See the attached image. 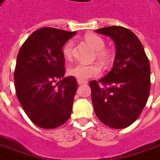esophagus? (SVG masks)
Segmentation results:
<instances>
[{"mask_svg": "<svg viewBox=\"0 0 160 160\" xmlns=\"http://www.w3.org/2000/svg\"><path fill=\"white\" fill-rule=\"evenodd\" d=\"M78 84H84V83H87L86 81H82V80H78Z\"/></svg>", "mask_w": 160, "mask_h": 160, "instance_id": "obj_1", "label": "esophagus"}]
</instances>
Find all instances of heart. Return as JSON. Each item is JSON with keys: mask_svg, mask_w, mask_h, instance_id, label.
Returning a JSON list of instances; mask_svg holds the SVG:
<instances>
[{"mask_svg": "<svg viewBox=\"0 0 160 160\" xmlns=\"http://www.w3.org/2000/svg\"><path fill=\"white\" fill-rule=\"evenodd\" d=\"M85 41L90 44L96 50V56L103 63L108 64L112 60V54L109 50L105 48V41L102 38L99 37L94 33H88L84 36ZM73 45L72 41H68L62 48V53L64 57L69 60L73 56ZM101 67L98 63L85 64L82 62L74 63L68 68V73L69 76L76 78L78 80L85 81L88 78L98 77L101 74Z\"/></svg>", "mask_w": 160, "mask_h": 160, "instance_id": "obj_1", "label": "heart"}]
</instances>
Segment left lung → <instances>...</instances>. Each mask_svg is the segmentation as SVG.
I'll return each instance as SVG.
<instances>
[{
    "instance_id": "1",
    "label": "left lung",
    "mask_w": 160,
    "mask_h": 160,
    "mask_svg": "<svg viewBox=\"0 0 160 160\" xmlns=\"http://www.w3.org/2000/svg\"><path fill=\"white\" fill-rule=\"evenodd\" d=\"M115 44L112 70L98 81L89 82L94 111L99 121L112 128L131 125L141 114L151 90V68L142 43L122 26L96 30Z\"/></svg>"
}]
</instances>
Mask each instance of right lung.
<instances>
[{
	"label": "right lung",
	"mask_w": 160,
	"mask_h": 160,
	"mask_svg": "<svg viewBox=\"0 0 160 160\" xmlns=\"http://www.w3.org/2000/svg\"><path fill=\"white\" fill-rule=\"evenodd\" d=\"M77 32L51 27L32 33L18 52L14 72L16 93L30 120L43 128H55L71 114L77 79L63 78L62 47ZM57 79H62L55 86Z\"/></svg>",
	"instance_id": "1"
}]
</instances>
